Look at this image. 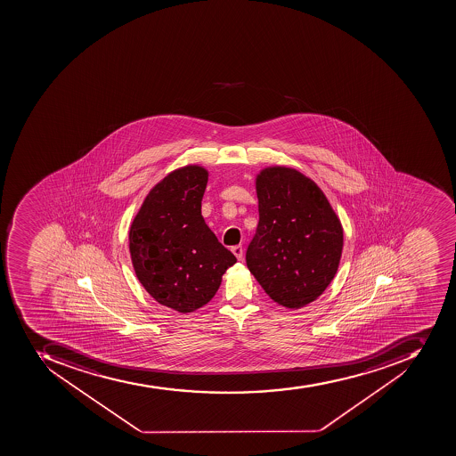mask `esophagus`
<instances>
[{
	"mask_svg": "<svg viewBox=\"0 0 456 456\" xmlns=\"http://www.w3.org/2000/svg\"><path fill=\"white\" fill-rule=\"evenodd\" d=\"M231 251H232V254L237 256L238 261H240L242 256H244V249H242L240 245H235V247L231 248Z\"/></svg>",
	"mask_w": 456,
	"mask_h": 456,
	"instance_id": "obj_1",
	"label": "esophagus"
}]
</instances>
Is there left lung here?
I'll return each mask as SVG.
<instances>
[{
    "mask_svg": "<svg viewBox=\"0 0 456 456\" xmlns=\"http://www.w3.org/2000/svg\"><path fill=\"white\" fill-rule=\"evenodd\" d=\"M259 223L247 265L271 299L290 309L315 301L334 280L344 230L311 178L287 167L256 175Z\"/></svg>",
    "mask_w": 456,
    "mask_h": 456,
    "instance_id": "1",
    "label": "left lung"
}]
</instances>
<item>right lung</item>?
<instances>
[{
  "instance_id": "add662e5",
  "label": "right lung",
  "mask_w": 456,
  "mask_h": 456,
  "mask_svg": "<svg viewBox=\"0 0 456 456\" xmlns=\"http://www.w3.org/2000/svg\"><path fill=\"white\" fill-rule=\"evenodd\" d=\"M207 183L204 167L169 173L150 191L129 228L136 278L155 301L181 314L208 304L237 262L202 218Z\"/></svg>"
}]
</instances>
